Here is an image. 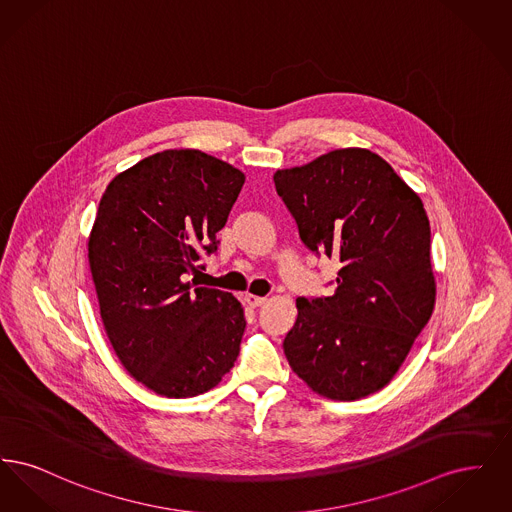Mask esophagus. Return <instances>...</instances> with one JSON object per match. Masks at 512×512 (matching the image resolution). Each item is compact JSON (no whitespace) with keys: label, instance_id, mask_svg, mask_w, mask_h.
Here are the masks:
<instances>
[{"label":"esophagus","instance_id":"34e87169","mask_svg":"<svg viewBox=\"0 0 512 512\" xmlns=\"http://www.w3.org/2000/svg\"><path fill=\"white\" fill-rule=\"evenodd\" d=\"M245 303L249 307H261L267 303V297H261V295H253V293H245Z\"/></svg>","mask_w":512,"mask_h":512}]
</instances>
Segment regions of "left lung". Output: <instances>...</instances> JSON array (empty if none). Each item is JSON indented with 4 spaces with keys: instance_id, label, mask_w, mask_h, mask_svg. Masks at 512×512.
Returning <instances> with one entry per match:
<instances>
[{
    "instance_id": "left-lung-1",
    "label": "left lung",
    "mask_w": 512,
    "mask_h": 512,
    "mask_svg": "<svg viewBox=\"0 0 512 512\" xmlns=\"http://www.w3.org/2000/svg\"><path fill=\"white\" fill-rule=\"evenodd\" d=\"M274 186L301 242L341 263L330 297L297 299L284 340L288 363L328 399L355 401L382 390L436 303L430 220L420 197L361 147L276 171Z\"/></svg>"
}]
</instances>
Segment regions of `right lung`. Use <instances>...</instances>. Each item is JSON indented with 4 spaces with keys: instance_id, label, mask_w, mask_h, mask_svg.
Wrapping results in <instances>:
<instances>
[{
    "instance_id": "1",
    "label": "right lung",
    "mask_w": 512,
    "mask_h": 512,
    "mask_svg": "<svg viewBox=\"0 0 512 512\" xmlns=\"http://www.w3.org/2000/svg\"><path fill=\"white\" fill-rule=\"evenodd\" d=\"M244 172L197 149H167L117 174L99 201L88 259L99 313L122 366L172 399L215 388L234 366L242 303L195 288L215 253Z\"/></svg>"
}]
</instances>
